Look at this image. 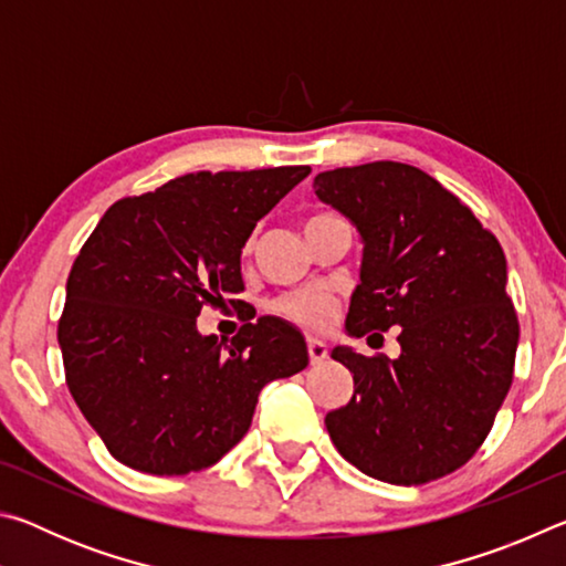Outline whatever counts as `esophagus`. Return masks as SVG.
<instances>
[{
  "label": "esophagus",
  "mask_w": 566,
  "mask_h": 566,
  "mask_svg": "<svg viewBox=\"0 0 566 566\" xmlns=\"http://www.w3.org/2000/svg\"><path fill=\"white\" fill-rule=\"evenodd\" d=\"M306 352H310V361L314 364V367H317V364H322L324 359H327V354H329L327 344H324L322 339H310V342H306Z\"/></svg>",
  "instance_id": "34e87169"
}]
</instances>
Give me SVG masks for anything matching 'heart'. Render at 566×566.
Returning a JSON list of instances; mask_svg holds the SVG:
<instances>
[{
  "mask_svg": "<svg viewBox=\"0 0 566 566\" xmlns=\"http://www.w3.org/2000/svg\"><path fill=\"white\" fill-rule=\"evenodd\" d=\"M322 217H327V214L312 217L306 224L317 222V219H322ZM272 310L280 314V317L294 322L296 327L317 332V329L327 327V324L332 322L334 300L329 292L312 286V290H296V292L280 296V300L272 304Z\"/></svg>",
  "mask_w": 566,
  "mask_h": 566,
  "instance_id": "b5f03b06",
  "label": "heart"
}]
</instances>
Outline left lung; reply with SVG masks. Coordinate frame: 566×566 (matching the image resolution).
I'll list each match as a JSON object with an SVG mask.
<instances>
[{
	"instance_id": "8db88e82",
	"label": "left lung",
	"mask_w": 566,
	"mask_h": 566,
	"mask_svg": "<svg viewBox=\"0 0 566 566\" xmlns=\"http://www.w3.org/2000/svg\"><path fill=\"white\" fill-rule=\"evenodd\" d=\"M314 195L364 242L344 329L401 327L397 359L332 349L354 377L349 405L324 417L334 447L389 484L454 472L512 387L520 322L500 242L452 191L401 161L322 171Z\"/></svg>"
}]
</instances>
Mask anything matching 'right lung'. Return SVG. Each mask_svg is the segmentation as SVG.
I'll list each match as a JSON object with an SVG mask.
<instances>
[{"label":"right lung","mask_w":566,"mask_h":566,"mask_svg":"<svg viewBox=\"0 0 566 566\" xmlns=\"http://www.w3.org/2000/svg\"><path fill=\"white\" fill-rule=\"evenodd\" d=\"M310 171H197L119 199L94 227L56 339L66 387L117 462L159 476L212 467L247 434L262 387L310 364L280 317L232 342L197 329L202 306L244 290L249 234Z\"/></svg>","instance_id":"obj_1"}]
</instances>
